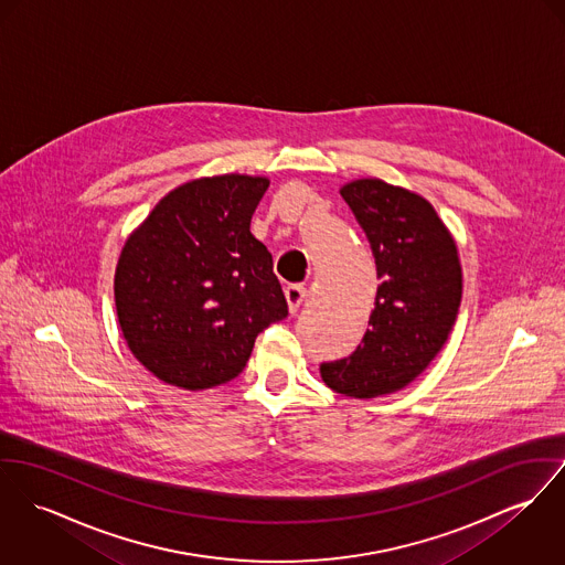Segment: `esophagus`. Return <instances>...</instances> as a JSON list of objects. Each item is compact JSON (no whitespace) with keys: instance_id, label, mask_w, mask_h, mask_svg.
I'll list each match as a JSON object with an SVG mask.
<instances>
[{"instance_id":"1","label":"esophagus","mask_w":565,"mask_h":565,"mask_svg":"<svg viewBox=\"0 0 565 565\" xmlns=\"http://www.w3.org/2000/svg\"><path fill=\"white\" fill-rule=\"evenodd\" d=\"M284 295H286L290 313H297L301 303L307 299V290H305L303 286H297V284H295V286H288V288L284 290Z\"/></svg>"}]
</instances>
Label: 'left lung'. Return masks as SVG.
Segmentation results:
<instances>
[{"label": "left lung", "instance_id": "1", "mask_svg": "<svg viewBox=\"0 0 565 565\" xmlns=\"http://www.w3.org/2000/svg\"><path fill=\"white\" fill-rule=\"evenodd\" d=\"M340 193L383 284L361 344L322 363L320 376L342 395L372 399L408 387L445 347L462 299V266L449 227L419 193L381 178L350 180Z\"/></svg>", "mask_w": 565, "mask_h": 565}]
</instances>
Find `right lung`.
Masks as SVG:
<instances>
[{"label": "right lung", "instance_id": "1", "mask_svg": "<svg viewBox=\"0 0 565 565\" xmlns=\"http://www.w3.org/2000/svg\"><path fill=\"white\" fill-rule=\"evenodd\" d=\"M266 175H204L172 189L116 264L118 322L159 381L204 391L236 379L258 333L288 316L273 256L249 223Z\"/></svg>", "mask_w": 565, "mask_h": 565}]
</instances>
